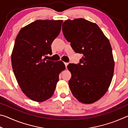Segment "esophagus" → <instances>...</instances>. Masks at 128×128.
I'll use <instances>...</instances> for the list:
<instances>
[{"mask_svg": "<svg viewBox=\"0 0 128 128\" xmlns=\"http://www.w3.org/2000/svg\"><path fill=\"white\" fill-rule=\"evenodd\" d=\"M64 64H65V66H66V68L67 66H68V62H64Z\"/></svg>", "mask_w": 128, "mask_h": 128, "instance_id": "34e87169", "label": "esophagus"}]
</instances>
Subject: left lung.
Returning a JSON list of instances; mask_svg holds the SVG:
<instances>
[{"mask_svg": "<svg viewBox=\"0 0 128 128\" xmlns=\"http://www.w3.org/2000/svg\"><path fill=\"white\" fill-rule=\"evenodd\" d=\"M62 33L76 53L83 54L77 64L67 68L72 74L71 92L80 102L90 104L107 92L114 71V60L109 40L96 24L84 18L66 20Z\"/></svg>", "mask_w": 128, "mask_h": 128, "instance_id": "8db88e82", "label": "left lung"}]
</instances>
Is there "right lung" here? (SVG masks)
Instances as JSON below:
<instances>
[{
	"label": "right lung",
	"mask_w": 128,
	"mask_h": 128,
	"mask_svg": "<svg viewBox=\"0 0 128 128\" xmlns=\"http://www.w3.org/2000/svg\"><path fill=\"white\" fill-rule=\"evenodd\" d=\"M62 20H38L22 28L14 42L11 56L13 70L22 92L42 102L51 98L66 68L63 62L46 60L51 44L59 35Z\"/></svg>",
	"instance_id": "1"
}]
</instances>
